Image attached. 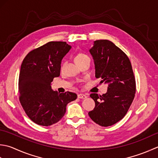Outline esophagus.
Segmentation results:
<instances>
[{
  "mask_svg": "<svg viewBox=\"0 0 158 158\" xmlns=\"http://www.w3.org/2000/svg\"><path fill=\"white\" fill-rule=\"evenodd\" d=\"M78 98H80V99H85L87 98V96L84 95V94H82V93H80V94L78 95Z\"/></svg>",
  "mask_w": 158,
  "mask_h": 158,
  "instance_id": "esophagus-1",
  "label": "esophagus"
}]
</instances>
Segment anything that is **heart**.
I'll use <instances>...</instances> for the list:
<instances>
[{
	"label": "heart",
	"instance_id": "b5f03b06",
	"mask_svg": "<svg viewBox=\"0 0 158 158\" xmlns=\"http://www.w3.org/2000/svg\"><path fill=\"white\" fill-rule=\"evenodd\" d=\"M86 58H89V56L86 55V54L84 53H78L76 55L74 59H75L76 63H78L79 61H81L84 59H86ZM63 67H64V64H62V65H61V69H63Z\"/></svg>",
	"mask_w": 158,
	"mask_h": 158
}]
</instances>
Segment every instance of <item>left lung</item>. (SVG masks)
<instances>
[{"instance_id":"left-lung-1","label":"left lung","mask_w":158,"mask_h":158,"mask_svg":"<svg viewBox=\"0 0 158 158\" xmlns=\"http://www.w3.org/2000/svg\"><path fill=\"white\" fill-rule=\"evenodd\" d=\"M89 52L94 60L95 77L108 86L105 94L90 95L95 107L89 115L101 126H110L125 117L134 100L136 81L132 67L126 54L109 40L95 41Z\"/></svg>"}]
</instances>
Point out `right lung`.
Wrapping results in <instances>:
<instances>
[{
	"mask_svg": "<svg viewBox=\"0 0 158 158\" xmlns=\"http://www.w3.org/2000/svg\"><path fill=\"white\" fill-rule=\"evenodd\" d=\"M71 48L65 41H50L31 51L22 61L20 102L26 114L37 125L57 123L65 114L67 104L77 98L74 93H59L51 88L54 78L60 76L61 60Z\"/></svg>",
	"mask_w": 158,
	"mask_h": 158,
	"instance_id": "right-lung-1",
	"label": "right lung"
}]
</instances>
